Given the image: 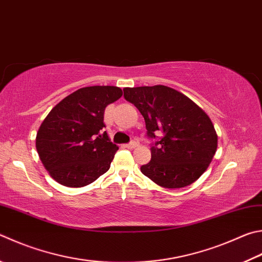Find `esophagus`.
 I'll list each match as a JSON object with an SVG mask.
<instances>
[{
	"instance_id": "34e87169",
	"label": "esophagus",
	"mask_w": 262,
	"mask_h": 262,
	"mask_svg": "<svg viewBox=\"0 0 262 262\" xmlns=\"http://www.w3.org/2000/svg\"><path fill=\"white\" fill-rule=\"evenodd\" d=\"M126 146L128 147V149H135V147L137 146V142L136 141H132L130 143H128Z\"/></svg>"
}]
</instances>
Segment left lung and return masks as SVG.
<instances>
[{"label": "left lung", "instance_id": "left-lung-1", "mask_svg": "<svg viewBox=\"0 0 262 262\" xmlns=\"http://www.w3.org/2000/svg\"><path fill=\"white\" fill-rule=\"evenodd\" d=\"M123 96L139 108L147 136L163 137L151 147L150 163L141 172L167 189L188 187L205 172L217 147V135L205 111L167 85L123 89Z\"/></svg>", "mask_w": 262, "mask_h": 262}]
</instances>
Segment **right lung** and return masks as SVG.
I'll list each match as a JSON object with an SVG mask.
<instances>
[{
  "instance_id": "obj_1",
  "label": "right lung",
  "mask_w": 262,
  "mask_h": 262,
  "mask_svg": "<svg viewBox=\"0 0 262 262\" xmlns=\"http://www.w3.org/2000/svg\"><path fill=\"white\" fill-rule=\"evenodd\" d=\"M122 96L115 85L80 88L57 104L37 130V154L59 184L81 188L106 173L119 147L103 132L105 107Z\"/></svg>"
}]
</instances>
